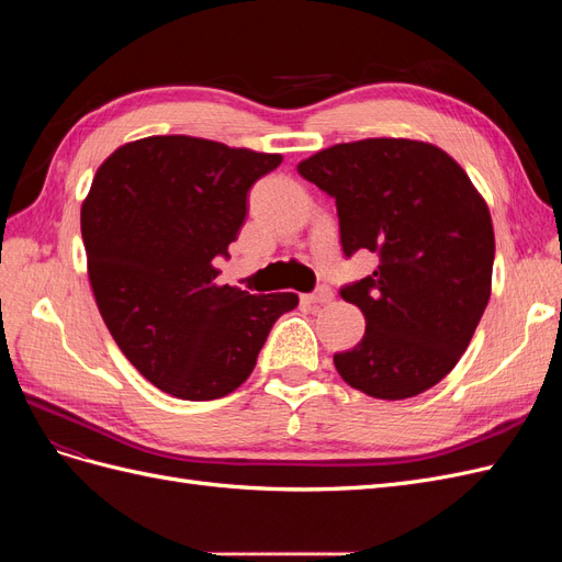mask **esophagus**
Listing matches in <instances>:
<instances>
[{"mask_svg": "<svg viewBox=\"0 0 562 562\" xmlns=\"http://www.w3.org/2000/svg\"><path fill=\"white\" fill-rule=\"evenodd\" d=\"M302 300L307 302V304H328V302L333 300V291H330L328 285H321L316 293H312V295H304Z\"/></svg>", "mask_w": 562, "mask_h": 562, "instance_id": "esophagus-1", "label": "esophagus"}]
</instances>
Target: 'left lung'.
Masks as SVG:
<instances>
[{"mask_svg": "<svg viewBox=\"0 0 562 562\" xmlns=\"http://www.w3.org/2000/svg\"><path fill=\"white\" fill-rule=\"evenodd\" d=\"M297 173L335 196L345 255L378 252L370 277L342 288L366 316L359 345L333 361L349 386L413 398L462 359L492 293L487 203L448 151L411 138L321 149Z\"/></svg>", "mask_w": 562, "mask_h": 562, "instance_id": "obj_1", "label": "left lung"}]
</instances>
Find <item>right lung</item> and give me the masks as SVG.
<instances>
[{
	"label": "right lung",
	"instance_id": "1",
	"mask_svg": "<svg viewBox=\"0 0 562 562\" xmlns=\"http://www.w3.org/2000/svg\"><path fill=\"white\" fill-rule=\"evenodd\" d=\"M281 155L192 135H149L98 166L81 203L95 304L145 380L182 401L239 389L295 293L250 295L215 283L246 220L252 182Z\"/></svg>",
	"mask_w": 562,
	"mask_h": 562
}]
</instances>
